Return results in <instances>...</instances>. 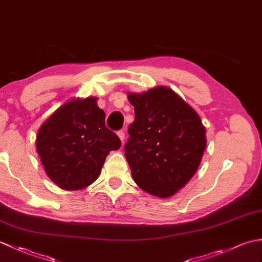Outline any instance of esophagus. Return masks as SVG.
Wrapping results in <instances>:
<instances>
[{
    "instance_id": "34e87169",
    "label": "esophagus",
    "mask_w": 262,
    "mask_h": 262,
    "mask_svg": "<svg viewBox=\"0 0 262 262\" xmlns=\"http://www.w3.org/2000/svg\"><path fill=\"white\" fill-rule=\"evenodd\" d=\"M117 135H118V137L120 138L121 142H124V140H125V132L124 130H118Z\"/></svg>"
}]
</instances>
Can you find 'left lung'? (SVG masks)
<instances>
[{"instance_id": "8db88e82", "label": "left lung", "mask_w": 262, "mask_h": 262, "mask_svg": "<svg viewBox=\"0 0 262 262\" xmlns=\"http://www.w3.org/2000/svg\"><path fill=\"white\" fill-rule=\"evenodd\" d=\"M135 119L128 127L125 157L137 186L171 197L191 179L206 148L198 114L169 88L129 93Z\"/></svg>"}]
</instances>
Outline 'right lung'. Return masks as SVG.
Wrapping results in <instances>:
<instances>
[{
    "label": "right lung",
    "instance_id": "add662e5",
    "mask_svg": "<svg viewBox=\"0 0 262 262\" xmlns=\"http://www.w3.org/2000/svg\"><path fill=\"white\" fill-rule=\"evenodd\" d=\"M96 98L72 100L40 126L37 152L47 176L65 190H79L98 179L110 151L121 146L105 126Z\"/></svg>",
    "mask_w": 262,
    "mask_h": 262
}]
</instances>
